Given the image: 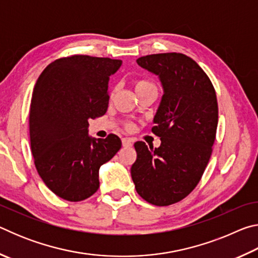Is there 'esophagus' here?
<instances>
[{
	"instance_id": "obj_1",
	"label": "esophagus",
	"mask_w": 258,
	"mask_h": 258,
	"mask_svg": "<svg viewBox=\"0 0 258 258\" xmlns=\"http://www.w3.org/2000/svg\"><path fill=\"white\" fill-rule=\"evenodd\" d=\"M121 143H123V147H125V148H128V147L133 146V141L128 138L121 139Z\"/></svg>"
}]
</instances>
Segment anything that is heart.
Returning <instances> with one entry per match:
<instances>
[{"mask_svg":"<svg viewBox=\"0 0 258 258\" xmlns=\"http://www.w3.org/2000/svg\"><path fill=\"white\" fill-rule=\"evenodd\" d=\"M134 87H135V91H137V93L143 92V91L149 90V89H156L154 83H151L148 80H137L134 82ZM126 127L131 128L132 127V124H126Z\"/></svg>","mask_w":258,"mask_h":258,"instance_id":"heart-1","label":"heart"}]
</instances>
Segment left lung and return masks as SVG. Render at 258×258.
Returning <instances> with one entry per match:
<instances>
[{"label":"left lung","mask_w":258,"mask_h":258,"mask_svg":"<svg viewBox=\"0 0 258 258\" xmlns=\"http://www.w3.org/2000/svg\"><path fill=\"white\" fill-rule=\"evenodd\" d=\"M137 62L158 75L163 85L151 128L161 143L155 149L134 143L138 156L131 175L146 202L168 206L184 199L206 169L216 138V93L206 73L185 54H150Z\"/></svg>","instance_id":"left-lung-1"}]
</instances>
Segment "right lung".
Here are the masks:
<instances>
[{"label": "right lung", "instance_id": "add662e5", "mask_svg": "<svg viewBox=\"0 0 258 258\" xmlns=\"http://www.w3.org/2000/svg\"><path fill=\"white\" fill-rule=\"evenodd\" d=\"M121 60L74 54L54 60L35 84L29 111L30 149L45 185L81 202L99 189V169L120 149L115 134L93 139L89 120L108 109V83Z\"/></svg>", "mask_w": 258, "mask_h": 258}]
</instances>
